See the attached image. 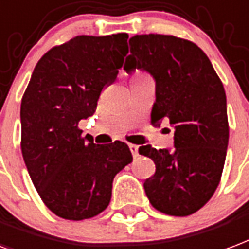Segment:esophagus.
<instances>
[{
  "mask_svg": "<svg viewBox=\"0 0 249 249\" xmlns=\"http://www.w3.org/2000/svg\"><path fill=\"white\" fill-rule=\"evenodd\" d=\"M129 149L132 154H133V157H139V146L136 145V143H129Z\"/></svg>",
  "mask_w": 249,
  "mask_h": 249,
  "instance_id": "1",
  "label": "esophagus"
}]
</instances>
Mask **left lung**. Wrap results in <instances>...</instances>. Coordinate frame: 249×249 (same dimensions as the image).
Here are the masks:
<instances>
[{"label": "left lung", "mask_w": 249, "mask_h": 249, "mask_svg": "<svg viewBox=\"0 0 249 249\" xmlns=\"http://www.w3.org/2000/svg\"><path fill=\"white\" fill-rule=\"evenodd\" d=\"M129 47L125 70H145L156 79L152 124L167 120L174 128L171 152L152 145L139 148L156 163L143 189L156 210L187 216L211 199L222 178L230 134L223 83L191 40L142 34L132 36Z\"/></svg>", "instance_id": "obj_1"}]
</instances>
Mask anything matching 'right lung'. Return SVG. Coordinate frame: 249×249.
Instances as JSON below:
<instances>
[{"label":"right lung","instance_id":"add662e5","mask_svg":"<svg viewBox=\"0 0 249 249\" xmlns=\"http://www.w3.org/2000/svg\"><path fill=\"white\" fill-rule=\"evenodd\" d=\"M128 34L78 36L36 63L21 103V150L40 199L68 220L108 207L115 176L132 162L123 141L93 143L79 121L95 113L128 54Z\"/></svg>","mask_w":249,"mask_h":249}]
</instances>
